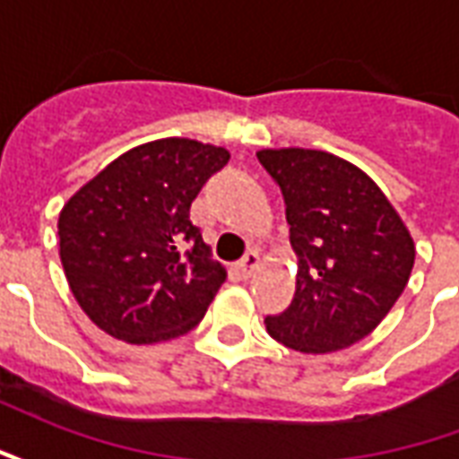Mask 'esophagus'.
Listing matches in <instances>:
<instances>
[{
	"label": "esophagus",
	"mask_w": 459,
	"mask_h": 459,
	"mask_svg": "<svg viewBox=\"0 0 459 459\" xmlns=\"http://www.w3.org/2000/svg\"><path fill=\"white\" fill-rule=\"evenodd\" d=\"M258 265H260V255L255 253V250H248V253H246V255L238 260L240 275H243V278H250V275L255 273V268H258Z\"/></svg>",
	"instance_id": "esophagus-1"
}]
</instances>
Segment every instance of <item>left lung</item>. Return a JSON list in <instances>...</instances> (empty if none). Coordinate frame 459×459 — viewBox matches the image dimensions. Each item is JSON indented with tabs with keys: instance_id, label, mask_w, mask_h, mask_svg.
I'll return each instance as SVG.
<instances>
[{
	"instance_id": "8db88e82",
	"label": "left lung",
	"mask_w": 459,
	"mask_h": 459,
	"mask_svg": "<svg viewBox=\"0 0 459 459\" xmlns=\"http://www.w3.org/2000/svg\"><path fill=\"white\" fill-rule=\"evenodd\" d=\"M282 191L290 246L298 255L295 298L265 317L268 334L302 354H327L371 334L413 270L415 246L371 177L329 152L260 150Z\"/></svg>"
}]
</instances>
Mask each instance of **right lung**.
Here are the masks:
<instances>
[{"label":"right lung","mask_w":459,"mask_h":459,"mask_svg":"<svg viewBox=\"0 0 459 459\" xmlns=\"http://www.w3.org/2000/svg\"><path fill=\"white\" fill-rule=\"evenodd\" d=\"M223 147L186 137L140 144L75 191L58 216L74 298L110 337L157 344L199 325L226 282L191 223V201L229 164Z\"/></svg>","instance_id":"1"}]
</instances>
